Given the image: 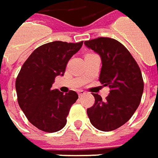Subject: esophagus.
<instances>
[{"mask_svg":"<svg viewBox=\"0 0 158 158\" xmlns=\"http://www.w3.org/2000/svg\"><path fill=\"white\" fill-rule=\"evenodd\" d=\"M85 93H86V92H85L84 90H82V89H81V90H78V96H79V97H82V95H84Z\"/></svg>","mask_w":158,"mask_h":158,"instance_id":"obj_1","label":"esophagus"}]
</instances>
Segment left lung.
<instances>
[{"label":"left lung","mask_w":158,"mask_h":158,"mask_svg":"<svg viewBox=\"0 0 158 158\" xmlns=\"http://www.w3.org/2000/svg\"><path fill=\"white\" fill-rule=\"evenodd\" d=\"M84 45L101 58L99 82L111 89L106 100L92 93L94 106L87 110L90 123L97 129H117L129 120L136 111L143 93L141 69L128 50L110 38L85 41Z\"/></svg>","instance_id":"1"}]
</instances>
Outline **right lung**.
<instances>
[{
  "mask_svg": "<svg viewBox=\"0 0 158 158\" xmlns=\"http://www.w3.org/2000/svg\"><path fill=\"white\" fill-rule=\"evenodd\" d=\"M83 42L53 41L38 47L23 63L15 81L17 101L28 120L40 130L53 133L67 123L70 107L78 95L52 89L55 77L63 76L66 66Z\"/></svg>",
  "mask_w": 158,
  "mask_h": 158,
  "instance_id": "add662e5",
  "label": "right lung"
}]
</instances>
